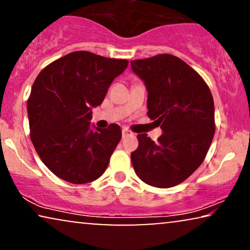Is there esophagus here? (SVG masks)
I'll return each instance as SVG.
<instances>
[{
	"label": "esophagus",
	"mask_w": 250,
	"mask_h": 250,
	"mask_svg": "<svg viewBox=\"0 0 250 250\" xmlns=\"http://www.w3.org/2000/svg\"><path fill=\"white\" fill-rule=\"evenodd\" d=\"M122 135H123V138H126V136L133 135V132H131V131H129V129H127V128H123Z\"/></svg>",
	"instance_id": "esophagus-1"
}]
</instances>
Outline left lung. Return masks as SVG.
<instances>
[{"label": "left lung", "mask_w": 250, "mask_h": 250, "mask_svg": "<svg viewBox=\"0 0 250 250\" xmlns=\"http://www.w3.org/2000/svg\"><path fill=\"white\" fill-rule=\"evenodd\" d=\"M148 91V116L163 134L155 142L139 134L131 153L140 179L156 188L187 180L204 162L215 133L214 100L209 87L189 64L172 54L131 61Z\"/></svg>", "instance_id": "left-lung-1"}]
</instances>
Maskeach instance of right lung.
<instances>
[{"mask_svg":"<svg viewBox=\"0 0 250 250\" xmlns=\"http://www.w3.org/2000/svg\"><path fill=\"white\" fill-rule=\"evenodd\" d=\"M127 64L125 59L75 51L36 77L27 101L30 140L44 165L61 180L83 184L104 173L122 129L117 124L92 129V108L102 104Z\"/></svg>","mask_w":250,"mask_h":250,"instance_id":"right-lung-1","label":"right lung"}]
</instances>
